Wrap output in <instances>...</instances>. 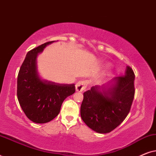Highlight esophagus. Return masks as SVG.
I'll return each mask as SVG.
<instances>
[{
  "label": "esophagus",
  "instance_id": "esophagus-1",
  "mask_svg": "<svg viewBox=\"0 0 156 156\" xmlns=\"http://www.w3.org/2000/svg\"><path fill=\"white\" fill-rule=\"evenodd\" d=\"M87 85V81H85V80L79 81V82L76 83V91H80V92H81V91H83L85 89H86Z\"/></svg>",
  "mask_w": 156,
  "mask_h": 156
}]
</instances>
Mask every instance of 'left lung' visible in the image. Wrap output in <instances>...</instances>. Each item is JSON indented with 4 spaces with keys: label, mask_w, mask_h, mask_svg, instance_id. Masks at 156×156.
Returning a JSON list of instances; mask_svg holds the SVG:
<instances>
[{
    "label": "left lung",
    "mask_w": 156,
    "mask_h": 156,
    "mask_svg": "<svg viewBox=\"0 0 156 156\" xmlns=\"http://www.w3.org/2000/svg\"><path fill=\"white\" fill-rule=\"evenodd\" d=\"M135 74L128 66L125 75L114 78L106 89L92 87L84 93L80 114L84 122L99 133H109L121 124L131 110L135 87Z\"/></svg>",
    "instance_id": "1"
}]
</instances>
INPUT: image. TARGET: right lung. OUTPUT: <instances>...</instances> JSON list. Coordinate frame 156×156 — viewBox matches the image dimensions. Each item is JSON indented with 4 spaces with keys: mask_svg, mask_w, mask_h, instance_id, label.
Listing matches in <instances>:
<instances>
[{
    "mask_svg": "<svg viewBox=\"0 0 156 156\" xmlns=\"http://www.w3.org/2000/svg\"><path fill=\"white\" fill-rule=\"evenodd\" d=\"M48 42L30 50L19 70L17 96L19 104L30 120L44 123L54 119L60 112L66 98L75 92L74 84H60L42 80L36 67L37 53L41 52Z\"/></svg>",
    "mask_w": 156,
    "mask_h": 156,
    "instance_id": "1",
    "label": "right lung"
}]
</instances>
